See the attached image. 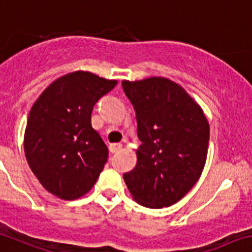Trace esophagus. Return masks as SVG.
<instances>
[{"label":"esophagus","mask_w":252,"mask_h":252,"mask_svg":"<svg viewBox=\"0 0 252 252\" xmlns=\"http://www.w3.org/2000/svg\"><path fill=\"white\" fill-rule=\"evenodd\" d=\"M109 150L111 153L119 152V151L122 150V143H111V145L109 146Z\"/></svg>","instance_id":"34e87169"}]
</instances>
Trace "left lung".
<instances>
[{
  "label": "left lung",
  "mask_w": 252,
  "mask_h": 252,
  "mask_svg": "<svg viewBox=\"0 0 252 252\" xmlns=\"http://www.w3.org/2000/svg\"><path fill=\"white\" fill-rule=\"evenodd\" d=\"M136 111L137 163L124 174L143 207H171L198 182L205 166L209 122L202 107L174 81L160 76L122 81Z\"/></svg>",
  "instance_id": "left-lung-1"
}]
</instances>
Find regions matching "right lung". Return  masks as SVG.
<instances>
[{"label":"right lung","instance_id":"right-lung-1","mask_svg":"<svg viewBox=\"0 0 252 252\" xmlns=\"http://www.w3.org/2000/svg\"><path fill=\"white\" fill-rule=\"evenodd\" d=\"M116 84L89 71H74L53 81L33 104L23 141L26 158L53 195L78 199L96 183L109 151L93 128L92 112Z\"/></svg>","mask_w":252,"mask_h":252}]
</instances>
